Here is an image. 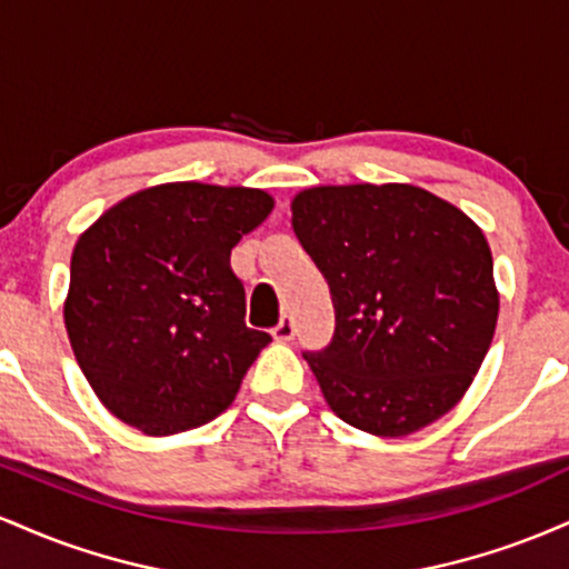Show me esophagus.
I'll return each mask as SVG.
<instances>
[{
    "label": "esophagus",
    "instance_id": "1",
    "mask_svg": "<svg viewBox=\"0 0 569 569\" xmlns=\"http://www.w3.org/2000/svg\"><path fill=\"white\" fill-rule=\"evenodd\" d=\"M272 337H276L278 342H289V339H293L291 318H280V323L272 329Z\"/></svg>",
    "mask_w": 569,
    "mask_h": 569
}]
</instances>
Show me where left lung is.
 Returning a JSON list of instances; mask_svg holds the SVG:
<instances>
[{"instance_id":"obj_1","label":"left lung","mask_w":569,"mask_h":569,"mask_svg":"<svg viewBox=\"0 0 569 569\" xmlns=\"http://www.w3.org/2000/svg\"><path fill=\"white\" fill-rule=\"evenodd\" d=\"M291 213L335 302V337L305 352L329 407L385 439L447 415L498 323L485 232L411 184L312 187Z\"/></svg>"}]
</instances>
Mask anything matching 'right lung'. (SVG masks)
Returning a JSON list of instances; mask_svg holds the SVG:
<instances>
[{
    "instance_id": "add662e5",
    "label": "right lung",
    "mask_w": 569,
    "mask_h": 569,
    "mask_svg": "<svg viewBox=\"0 0 569 569\" xmlns=\"http://www.w3.org/2000/svg\"><path fill=\"white\" fill-rule=\"evenodd\" d=\"M270 211L262 189L179 181L130 194L77 240L63 321L114 417L168 436L234 401L272 337L246 326L230 253Z\"/></svg>"
}]
</instances>
